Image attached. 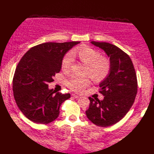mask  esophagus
Instances as JSON below:
<instances>
[{
  "label": "esophagus",
  "mask_w": 154,
  "mask_h": 154,
  "mask_svg": "<svg viewBox=\"0 0 154 154\" xmlns=\"http://www.w3.org/2000/svg\"><path fill=\"white\" fill-rule=\"evenodd\" d=\"M72 97H74V98H75V99L79 98V96H77V95H76V94H72Z\"/></svg>",
  "instance_id": "obj_1"
}]
</instances>
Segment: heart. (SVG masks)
I'll list each match as a JSON object with an SVG mask.
<instances>
[{
	"label": "heart",
	"mask_w": 154,
	"mask_h": 154,
	"mask_svg": "<svg viewBox=\"0 0 154 154\" xmlns=\"http://www.w3.org/2000/svg\"><path fill=\"white\" fill-rule=\"evenodd\" d=\"M74 57H78L82 63L87 65L86 74L95 81L103 80L109 73L111 69L109 60L102 57L100 52L89 47L77 48L72 50L71 52L65 54L61 63L62 69L64 71H69L72 67ZM89 84L90 79L89 77H81L76 75L72 76L66 82L67 86L71 90L77 92H80Z\"/></svg>",
	"instance_id": "1"
}]
</instances>
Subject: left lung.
I'll return each mask as SVG.
<instances>
[{"mask_svg": "<svg viewBox=\"0 0 154 154\" xmlns=\"http://www.w3.org/2000/svg\"><path fill=\"white\" fill-rule=\"evenodd\" d=\"M91 42L109 57L111 69L100 85L104 100L89 97L86 115L95 125L107 127L122 119L133 105L138 89L137 74L131 58L118 47L108 42Z\"/></svg>", "mask_w": 154, "mask_h": 154, "instance_id": "obj_1", "label": "left lung"}]
</instances>
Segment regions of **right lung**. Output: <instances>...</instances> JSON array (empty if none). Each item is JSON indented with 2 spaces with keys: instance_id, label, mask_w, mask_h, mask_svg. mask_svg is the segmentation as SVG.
Masks as SVG:
<instances>
[{
  "instance_id": "1",
  "label": "right lung",
  "mask_w": 154,
  "mask_h": 154,
  "mask_svg": "<svg viewBox=\"0 0 154 154\" xmlns=\"http://www.w3.org/2000/svg\"><path fill=\"white\" fill-rule=\"evenodd\" d=\"M80 42H45L32 47L21 58L13 79V91L19 109L36 124H48L58 117L61 104L70 97L48 89L61 69L68 50Z\"/></svg>"
}]
</instances>
